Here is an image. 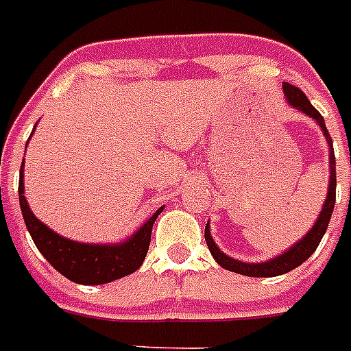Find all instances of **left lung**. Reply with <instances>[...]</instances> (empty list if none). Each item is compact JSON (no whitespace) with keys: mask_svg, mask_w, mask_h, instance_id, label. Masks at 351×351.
<instances>
[{"mask_svg":"<svg viewBox=\"0 0 351 351\" xmlns=\"http://www.w3.org/2000/svg\"><path fill=\"white\" fill-rule=\"evenodd\" d=\"M283 91H285V96H287L288 104H290L291 107L299 108L300 112L313 117V119L320 125L322 132H324L325 138H327L328 151H330V154H328V160H330V182H328V193H327V198H325L324 207H322L320 210V216H318V219H316V223L313 225L311 230L304 235L299 243L293 244L291 247H288L283 255H278L276 258L267 260V262L246 263V262H241V260L226 256L225 253L219 251V247L214 244L213 237H210L209 223H207L204 237H206V243L207 246H209L210 255L214 256V260H216L223 269H226V271L237 272V274H243V276H251V278H272V276L285 274V272L293 271L295 267H299L300 263L306 262V260L315 253V250L318 247V244H320L322 237H324L325 232H327L328 221H330V216H332V210H334V204H336V156H334L332 138H330V135H328V130L327 126H325L324 117H322V114L318 112L311 104H309L308 96L304 95L299 88L285 82Z\"/></svg>","mask_w":351,"mask_h":351,"instance_id":"8db88e82","label":"left lung"}]
</instances>
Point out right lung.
<instances>
[{
  "label": "right lung",
  "instance_id": "1",
  "mask_svg": "<svg viewBox=\"0 0 351 351\" xmlns=\"http://www.w3.org/2000/svg\"><path fill=\"white\" fill-rule=\"evenodd\" d=\"M23 170L24 161L21 165V178H19V202H21L24 221H26L33 243L36 244L40 253L47 258V262L56 271L61 272L64 278L73 283L104 285L125 278L141 267L147 255L154 219L160 216L163 207H160L132 237L126 239L125 243H77V241H70V239L56 234L31 213L26 197H24Z\"/></svg>",
  "mask_w": 351,
  "mask_h": 351
}]
</instances>
